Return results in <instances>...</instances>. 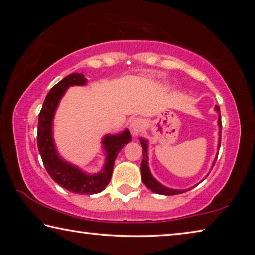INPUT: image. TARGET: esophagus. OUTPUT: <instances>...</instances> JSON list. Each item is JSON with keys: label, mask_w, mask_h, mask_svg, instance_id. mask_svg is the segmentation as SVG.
<instances>
[{"label": "esophagus", "mask_w": 255, "mask_h": 255, "mask_svg": "<svg viewBox=\"0 0 255 255\" xmlns=\"http://www.w3.org/2000/svg\"><path fill=\"white\" fill-rule=\"evenodd\" d=\"M143 128V120L140 118H133L130 123V131L132 137H137Z\"/></svg>", "instance_id": "34e87169"}]
</instances>
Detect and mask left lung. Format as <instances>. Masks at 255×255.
Wrapping results in <instances>:
<instances>
[{"instance_id":"8db88e82","label":"left lung","mask_w":255,"mask_h":255,"mask_svg":"<svg viewBox=\"0 0 255 255\" xmlns=\"http://www.w3.org/2000/svg\"><path fill=\"white\" fill-rule=\"evenodd\" d=\"M215 110L218 112V127H219V137H218V149L221 147V132H222V118H221V109H219L218 106H215ZM140 144L141 147H143V161H141V165H140V172H141V180L145 183L146 187L148 189L152 190L154 193H157V195H163V196H173V195H179V193H183L188 190L192 189H185V190H178V189H173V188H167L165 185H163L162 183H159L158 181L154 178L150 173L149 166H148V141L144 139V138H140ZM218 156V152L216 157L214 159L213 166L217 159ZM197 185V184H196ZM195 185V187H196Z\"/></svg>"}]
</instances>
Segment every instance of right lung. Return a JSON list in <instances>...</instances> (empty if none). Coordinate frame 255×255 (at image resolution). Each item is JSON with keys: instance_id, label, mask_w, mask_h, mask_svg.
Listing matches in <instances>:
<instances>
[{"instance_id": "add662e5", "label": "right lung", "mask_w": 255, "mask_h": 255, "mask_svg": "<svg viewBox=\"0 0 255 255\" xmlns=\"http://www.w3.org/2000/svg\"><path fill=\"white\" fill-rule=\"evenodd\" d=\"M86 81L88 80L83 74L72 73L51 88L38 118L37 143L42 163L56 183L79 195H94L101 192L110 182L115 159L124 146L130 143L131 135L128 129H125L124 131L115 135L103 136L101 145L106 154V162L101 171L96 174L86 173L74 164L60 157L53 137V122L56 109L70 86L85 85Z\"/></svg>"}]
</instances>
